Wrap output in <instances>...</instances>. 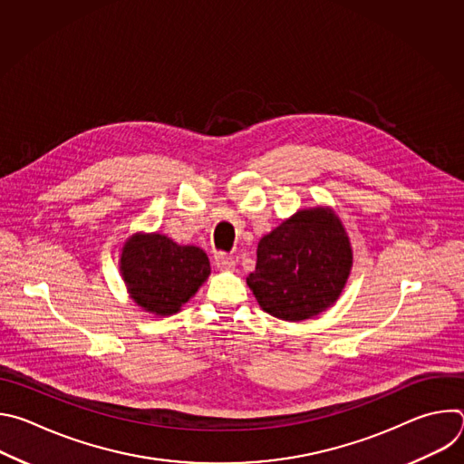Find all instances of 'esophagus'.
<instances>
[{
  "label": "esophagus",
  "mask_w": 464,
  "mask_h": 464,
  "mask_svg": "<svg viewBox=\"0 0 464 464\" xmlns=\"http://www.w3.org/2000/svg\"><path fill=\"white\" fill-rule=\"evenodd\" d=\"M215 266H217L220 272H233L235 266H237V262H235L233 256H229V255H226V253H218V255L215 256Z\"/></svg>",
  "instance_id": "esophagus-1"
}]
</instances>
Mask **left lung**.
<instances>
[{"mask_svg":"<svg viewBox=\"0 0 464 464\" xmlns=\"http://www.w3.org/2000/svg\"><path fill=\"white\" fill-rule=\"evenodd\" d=\"M353 270V246L328 206L301 209L256 247V268L246 279L258 306L283 321L312 319L333 306Z\"/></svg>","mask_w":464,"mask_h":464,"instance_id":"1","label":"left lung"}]
</instances>
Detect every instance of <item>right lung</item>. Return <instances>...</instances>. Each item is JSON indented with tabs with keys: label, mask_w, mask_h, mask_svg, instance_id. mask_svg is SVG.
<instances>
[{
	"label": "right lung",
	"mask_w": 464,
	"mask_h": 464,
	"mask_svg": "<svg viewBox=\"0 0 464 464\" xmlns=\"http://www.w3.org/2000/svg\"><path fill=\"white\" fill-rule=\"evenodd\" d=\"M119 272L131 301L149 314L167 317L200 290L211 276V264L200 247L140 231L124 240Z\"/></svg>",
	"instance_id": "1"
}]
</instances>
